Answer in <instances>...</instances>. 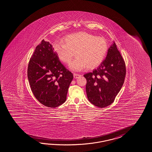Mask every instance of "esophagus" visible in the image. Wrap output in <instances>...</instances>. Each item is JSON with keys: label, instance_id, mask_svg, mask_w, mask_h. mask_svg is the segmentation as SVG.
Instances as JSON below:
<instances>
[{"label": "esophagus", "instance_id": "1", "mask_svg": "<svg viewBox=\"0 0 152 152\" xmlns=\"http://www.w3.org/2000/svg\"><path fill=\"white\" fill-rule=\"evenodd\" d=\"M80 76V74H74V77L75 78H78V77Z\"/></svg>", "mask_w": 152, "mask_h": 152}]
</instances>
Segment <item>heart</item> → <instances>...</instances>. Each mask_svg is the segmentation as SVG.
I'll return each instance as SVG.
<instances>
[{
  "mask_svg": "<svg viewBox=\"0 0 152 152\" xmlns=\"http://www.w3.org/2000/svg\"><path fill=\"white\" fill-rule=\"evenodd\" d=\"M62 42L55 43L54 50L61 61L69 64L76 55L77 58L70 64L74 71L84 67L92 70L101 64L107 56L108 44L103 38L85 32L75 33L64 39Z\"/></svg>",
  "mask_w": 152,
  "mask_h": 152,
  "instance_id": "obj_1",
  "label": "heart"
}]
</instances>
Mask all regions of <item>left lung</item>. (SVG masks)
Segmentation results:
<instances>
[{
    "label": "left lung",
    "mask_w": 152,
    "mask_h": 152,
    "mask_svg": "<svg viewBox=\"0 0 152 152\" xmlns=\"http://www.w3.org/2000/svg\"><path fill=\"white\" fill-rule=\"evenodd\" d=\"M126 74L125 62L114 42L101 64L83 75L89 101L99 108L110 105L123 86Z\"/></svg>",
    "instance_id": "obj_1"
}]
</instances>
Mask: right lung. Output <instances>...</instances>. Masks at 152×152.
<instances>
[{
	"label": "right lung",
	"mask_w": 152,
	"mask_h": 152,
	"mask_svg": "<svg viewBox=\"0 0 152 152\" xmlns=\"http://www.w3.org/2000/svg\"><path fill=\"white\" fill-rule=\"evenodd\" d=\"M28 78L35 98L55 108L65 102L73 74L61 62L53 45L42 40L30 59Z\"/></svg>",
	"instance_id": "obj_1"
}]
</instances>
